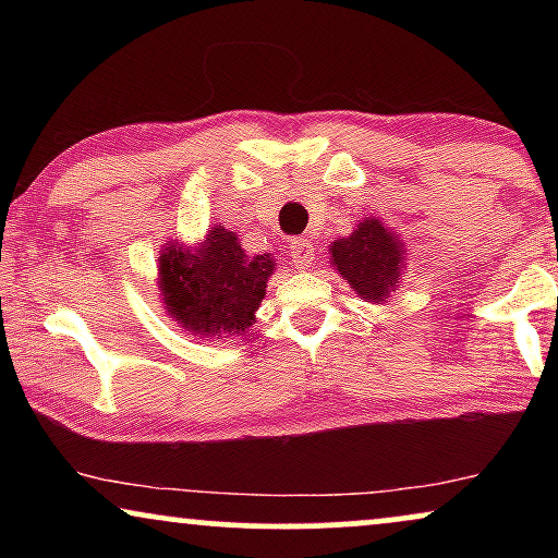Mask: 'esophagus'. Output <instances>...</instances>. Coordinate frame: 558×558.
<instances>
[{
  "mask_svg": "<svg viewBox=\"0 0 558 558\" xmlns=\"http://www.w3.org/2000/svg\"><path fill=\"white\" fill-rule=\"evenodd\" d=\"M289 256H292L294 269L304 271L315 262V246H312L310 239H292V243H289Z\"/></svg>",
  "mask_w": 558,
  "mask_h": 558,
  "instance_id": "1",
  "label": "esophagus"
}]
</instances>
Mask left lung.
Returning <instances> with one entry per match:
<instances>
[{"mask_svg": "<svg viewBox=\"0 0 558 558\" xmlns=\"http://www.w3.org/2000/svg\"><path fill=\"white\" fill-rule=\"evenodd\" d=\"M330 264L361 300L386 304L407 274V243L384 220L368 216L353 233L330 243Z\"/></svg>", "mask_w": 558, "mask_h": 558, "instance_id": "1", "label": "left lung"}]
</instances>
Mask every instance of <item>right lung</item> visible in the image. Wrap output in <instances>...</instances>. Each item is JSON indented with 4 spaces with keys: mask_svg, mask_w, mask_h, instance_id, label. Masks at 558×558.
I'll use <instances>...</instances> for the list:
<instances>
[{
    "mask_svg": "<svg viewBox=\"0 0 558 558\" xmlns=\"http://www.w3.org/2000/svg\"><path fill=\"white\" fill-rule=\"evenodd\" d=\"M157 264L165 315L197 340L246 332L277 271L271 254H246L239 235L223 226L205 231L195 246L167 241Z\"/></svg>",
    "mask_w": 558,
    "mask_h": 558,
    "instance_id": "obj_1",
    "label": "right lung"
}]
</instances>
